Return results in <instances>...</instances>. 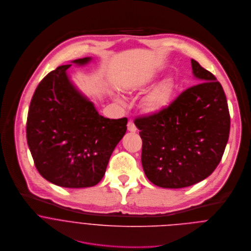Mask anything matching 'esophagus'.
<instances>
[{
  "instance_id": "obj_1",
  "label": "esophagus",
  "mask_w": 251,
  "mask_h": 251,
  "mask_svg": "<svg viewBox=\"0 0 251 251\" xmlns=\"http://www.w3.org/2000/svg\"><path fill=\"white\" fill-rule=\"evenodd\" d=\"M127 130H128V131H130V132H135V131L137 130V128H136L135 125H134L131 121H129V122H128V124H127Z\"/></svg>"
}]
</instances>
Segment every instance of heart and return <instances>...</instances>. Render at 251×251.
I'll return each instance as SVG.
<instances>
[{"instance_id": "1", "label": "heart", "mask_w": 251, "mask_h": 251, "mask_svg": "<svg viewBox=\"0 0 251 251\" xmlns=\"http://www.w3.org/2000/svg\"><path fill=\"white\" fill-rule=\"evenodd\" d=\"M150 86V82L142 85H133L129 87V92H142ZM175 82L167 78L154 86L143 99V108L146 112L154 114L166 109L170 104L175 92Z\"/></svg>"}]
</instances>
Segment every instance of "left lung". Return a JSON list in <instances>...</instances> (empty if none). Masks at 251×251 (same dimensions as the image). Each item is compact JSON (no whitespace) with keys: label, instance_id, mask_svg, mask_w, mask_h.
Here are the masks:
<instances>
[{"label":"left lung","instance_id":"1","mask_svg":"<svg viewBox=\"0 0 251 251\" xmlns=\"http://www.w3.org/2000/svg\"><path fill=\"white\" fill-rule=\"evenodd\" d=\"M193 85L159 113L134 124L142 139L141 161L147 178L162 188L192 186L219 165L230 133V113L221 84L192 59Z\"/></svg>","mask_w":251,"mask_h":251}]
</instances>
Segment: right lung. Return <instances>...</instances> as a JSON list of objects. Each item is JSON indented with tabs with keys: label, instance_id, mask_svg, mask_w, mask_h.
Wrapping results in <instances>:
<instances>
[{
	"label": "right lung",
	"instance_id": "obj_1",
	"mask_svg": "<svg viewBox=\"0 0 251 251\" xmlns=\"http://www.w3.org/2000/svg\"><path fill=\"white\" fill-rule=\"evenodd\" d=\"M90 57L76 59L84 65ZM62 65L49 73L32 97L27 143L39 173L65 188H85L103 178L109 159L126 131L127 119L99 115L70 82Z\"/></svg>",
	"mask_w": 251,
	"mask_h": 251
}]
</instances>
